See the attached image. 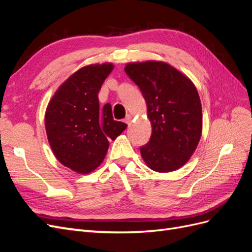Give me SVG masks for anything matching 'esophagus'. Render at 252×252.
<instances>
[{"label":"esophagus","mask_w":252,"mask_h":252,"mask_svg":"<svg viewBox=\"0 0 252 252\" xmlns=\"http://www.w3.org/2000/svg\"><path fill=\"white\" fill-rule=\"evenodd\" d=\"M131 119H132V117L130 116V114H127L125 120H124V122H125L126 124H129V123H130V122H131Z\"/></svg>","instance_id":"34e87169"}]
</instances>
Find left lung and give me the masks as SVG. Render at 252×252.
<instances>
[{
	"mask_svg": "<svg viewBox=\"0 0 252 252\" xmlns=\"http://www.w3.org/2000/svg\"><path fill=\"white\" fill-rule=\"evenodd\" d=\"M125 72L142 91L152 127L150 141L141 147L144 162L158 172L181 168L202 135V105L194 84L161 61L128 63Z\"/></svg>",
	"mask_w": 252,
	"mask_h": 252,
	"instance_id": "left-lung-1",
	"label": "left lung"
}]
</instances>
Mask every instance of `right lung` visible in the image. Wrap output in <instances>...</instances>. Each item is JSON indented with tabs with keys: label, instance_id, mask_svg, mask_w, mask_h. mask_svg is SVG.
Masks as SVG:
<instances>
[{
	"label": "right lung",
	"instance_id": "right-lung-1",
	"mask_svg": "<svg viewBox=\"0 0 252 252\" xmlns=\"http://www.w3.org/2000/svg\"><path fill=\"white\" fill-rule=\"evenodd\" d=\"M113 64H91L72 73L52 95L45 112V128L53 155L80 174L102 164L109 147L127 124L114 121L111 105L100 108L97 94Z\"/></svg>",
	"mask_w": 252,
	"mask_h": 252
}]
</instances>
